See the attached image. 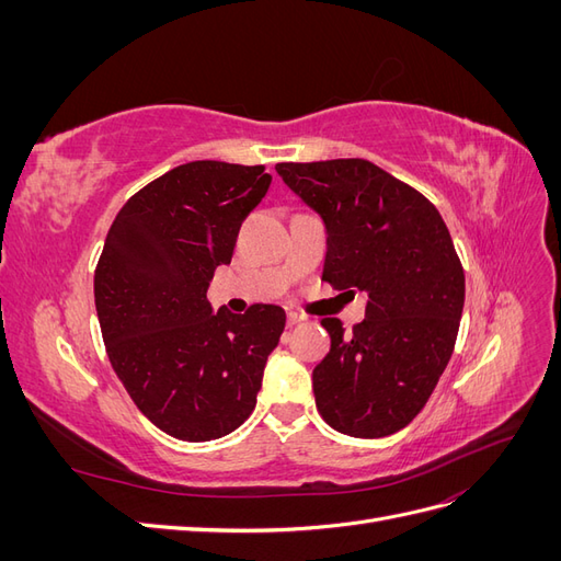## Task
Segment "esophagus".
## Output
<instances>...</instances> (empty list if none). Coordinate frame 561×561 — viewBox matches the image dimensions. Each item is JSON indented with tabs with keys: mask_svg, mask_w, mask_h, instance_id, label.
I'll use <instances>...</instances> for the list:
<instances>
[{
	"mask_svg": "<svg viewBox=\"0 0 561 561\" xmlns=\"http://www.w3.org/2000/svg\"><path fill=\"white\" fill-rule=\"evenodd\" d=\"M301 320H304V318H301L297 311H287V325H290V328L297 325V322H301Z\"/></svg>",
	"mask_w": 561,
	"mask_h": 561,
	"instance_id": "34e87169",
	"label": "esophagus"
}]
</instances>
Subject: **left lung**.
Instances as JSON below:
<instances>
[{
  "label": "left lung",
  "instance_id": "8db88e82",
  "mask_svg": "<svg viewBox=\"0 0 561 561\" xmlns=\"http://www.w3.org/2000/svg\"><path fill=\"white\" fill-rule=\"evenodd\" d=\"M276 173L328 233L322 280L365 293V320L313 369L320 416L351 437H386L428 402L451 358L466 276L433 203L365 159L278 163Z\"/></svg>",
  "mask_w": 561,
  "mask_h": 561
}]
</instances>
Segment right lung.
I'll return each instance as SVG.
<instances>
[{"instance_id":"1","label":"right lung","mask_w":561,"mask_h":561,"mask_svg":"<svg viewBox=\"0 0 561 561\" xmlns=\"http://www.w3.org/2000/svg\"><path fill=\"white\" fill-rule=\"evenodd\" d=\"M264 165L192 161L128 198L95 268L110 363L138 410L184 443L229 435L252 414L285 311L219 309L206 293L245 215L271 186Z\"/></svg>"}]
</instances>
